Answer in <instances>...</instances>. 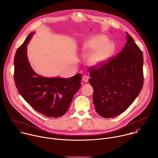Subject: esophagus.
<instances>
[{
  "label": "esophagus",
  "mask_w": 158,
  "mask_h": 158,
  "mask_svg": "<svg viewBox=\"0 0 158 158\" xmlns=\"http://www.w3.org/2000/svg\"><path fill=\"white\" fill-rule=\"evenodd\" d=\"M82 79V81H83L84 82H87L88 81H89V78H88V77L86 76H83Z\"/></svg>",
  "instance_id": "1"
}]
</instances>
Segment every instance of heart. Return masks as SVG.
Returning <instances> with one entry per match:
<instances>
[{
    "label": "heart",
    "instance_id": "b5f03b06",
    "mask_svg": "<svg viewBox=\"0 0 158 158\" xmlns=\"http://www.w3.org/2000/svg\"><path fill=\"white\" fill-rule=\"evenodd\" d=\"M115 44L108 42V39L104 35H96L86 40L80 49L82 55L94 52L91 55L89 63L93 67H99L104 65L115 51Z\"/></svg>",
    "mask_w": 158,
    "mask_h": 158
}]
</instances>
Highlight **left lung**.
Returning a JSON list of instances; mask_svg holds the SVG:
<instances>
[{
  "instance_id": "1",
  "label": "left lung",
  "mask_w": 158,
  "mask_h": 158,
  "mask_svg": "<svg viewBox=\"0 0 158 158\" xmlns=\"http://www.w3.org/2000/svg\"><path fill=\"white\" fill-rule=\"evenodd\" d=\"M126 37L125 46L116 57L89 71L96 110L105 118L124 112L138 96L143 85V52L127 32Z\"/></svg>"
}]
</instances>
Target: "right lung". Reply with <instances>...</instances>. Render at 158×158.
<instances>
[{
    "mask_svg": "<svg viewBox=\"0 0 158 158\" xmlns=\"http://www.w3.org/2000/svg\"><path fill=\"white\" fill-rule=\"evenodd\" d=\"M34 32L29 34L17 49L14 60V81L18 92L39 113L51 118L63 116L81 86V74L70 78L45 77L31 67L27 46Z\"/></svg>",
    "mask_w": 158,
    "mask_h": 158,
    "instance_id": "add662e5",
    "label": "right lung"
}]
</instances>
